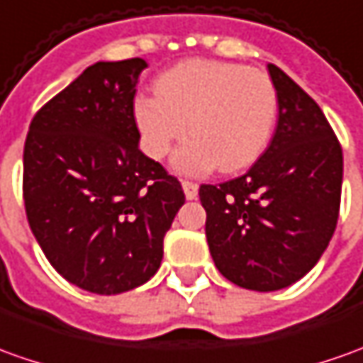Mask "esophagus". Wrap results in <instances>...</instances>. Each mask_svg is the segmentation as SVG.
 <instances>
[{
  "label": "esophagus",
  "instance_id": "1",
  "mask_svg": "<svg viewBox=\"0 0 363 363\" xmlns=\"http://www.w3.org/2000/svg\"><path fill=\"white\" fill-rule=\"evenodd\" d=\"M182 191H184V196L189 201H194L199 196V184L192 181H182Z\"/></svg>",
  "mask_w": 363,
  "mask_h": 363
}]
</instances>
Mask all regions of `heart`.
I'll list each match as a JSON object with an SVG mask.
<instances>
[{"mask_svg":"<svg viewBox=\"0 0 363 363\" xmlns=\"http://www.w3.org/2000/svg\"><path fill=\"white\" fill-rule=\"evenodd\" d=\"M140 143L162 159L186 135L192 139L174 157L182 172L201 174L218 167L236 172L258 161L278 117V95L264 71L230 61L189 59L157 79V95L133 105Z\"/></svg>","mask_w":363,"mask_h":363,"instance_id":"b5f03b06","label":"heart"}]
</instances>
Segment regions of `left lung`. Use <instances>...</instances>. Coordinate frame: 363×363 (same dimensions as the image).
I'll use <instances>...</instances> for the list:
<instances>
[{"mask_svg": "<svg viewBox=\"0 0 363 363\" xmlns=\"http://www.w3.org/2000/svg\"><path fill=\"white\" fill-rule=\"evenodd\" d=\"M278 125L264 155L233 181L201 184L206 240L233 284L272 292L308 274L336 230L344 157L314 99L268 63Z\"/></svg>", "mask_w": 363, "mask_h": 363, "instance_id": "left-lung-1", "label": "left lung"}]
</instances>
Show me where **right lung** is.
I'll return each mask as SVG.
<instances>
[{"instance_id":"right-lung-1","label":"right lung","mask_w":363,"mask_h":363,"mask_svg":"<svg viewBox=\"0 0 363 363\" xmlns=\"http://www.w3.org/2000/svg\"><path fill=\"white\" fill-rule=\"evenodd\" d=\"M147 61H99L47 101L23 149L31 233L67 282L121 294L159 270L181 182L139 149L133 115Z\"/></svg>"}]
</instances>
